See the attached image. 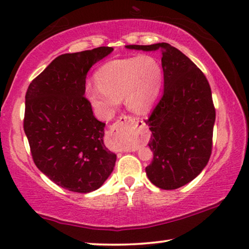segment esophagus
Listing matches in <instances>:
<instances>
[{
    "label": "esophagus",
    "instance_id": "1",
    "mask_svg": "<svg viewBox=\"0 0 249 249\" xmlns=\"http://www.w3.org/2000/svg\"><path fill=\"white\" fill-rule=\"evenodd\" d=\"M141 125H144V123L140 121L139 118H135L133 116H122V117L119 118L114 125H112L110 131H109V134H110L111 137L117 138L118 135L122 133L123 127L125 126L137 127V126H141Z\"/></svg>",
    "mask_w": 249,
    "mask_h": 249
}]
</instances>
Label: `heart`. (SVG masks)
I'll list each match as a JSON object with an SVG mask.
<instances>
[{
    "label": "heart",
    "mask_w": 249,
    "mask_h": 249,
    "mask_svg": "<svg viewBox=\"0 0 249 249\" xmlns=\"http://www.w3.org/2000/svg\"><path fill=\"white\" fill-rule=\"evenodd\" d=\"M164 81L160 61L151 54L134 55L106 62L95 72L97 84L86 86V97L104 116L114 114L122 97L134 112L149 110L157 100ZM123 143L122 148L130 147Z\"/></svg>",
    "instance_id": "b5f03b06"
}]
</instances>
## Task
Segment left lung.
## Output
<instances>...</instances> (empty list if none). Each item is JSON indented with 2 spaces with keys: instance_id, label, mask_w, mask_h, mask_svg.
Segmentation results:
<instances>
[{
  "instance_id": "left-lung-1",
  "label": "left lung",
  "mask_w": 249,
  "mask_h": 249,
  "mask_svg": "<svg viewBox=\"0 0 249 249\" xmlns=\"http://www.w3.org/2000/svg\"><path fill=\"white\" fill-rule=\"evenodd\" d=\"M127 49L161 52L164 93L145 121L154 152L145 167L156 187L173 190L194 180L210 160L215 107L204 72L180 50L168 44L126 45Z\"/></svg>"
}]
</instances>
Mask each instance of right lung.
I'll return each instance as SVG.
<instances>
[{"label": "right lung", "instance_id": "add662e5", "mask_svg": "<svg viewBox=\"0 0 249 249\" xmlns=\"http://www.w3.org/2000/svg\"><path fill=\"white\" fill-rule=\"evenodd\" d=\"M112 50L100 46L59 55L26 92L24 131L33 160L69 191L97 190L114 170L116 155L104 143L106 124L94 117L84 95L88 71Z\"/></svg>", "mask_w": 249, "mask_h": 249}]
</instances>
